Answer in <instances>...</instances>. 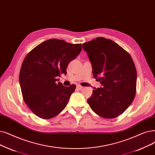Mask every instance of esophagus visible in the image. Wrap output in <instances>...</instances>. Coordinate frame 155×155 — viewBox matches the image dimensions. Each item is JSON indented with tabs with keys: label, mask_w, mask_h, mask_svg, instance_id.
Returning a JSON list of instances; mask_svg holds the SVG:
<instances>
[{
	"label": "esophagus",
	"mask_w": 155,
	"mask_h": 155,
	"mask_svg": "<svg viewBox=\"0 0 155 155\" xmlns=\"http://www.w3.org/2000/svg\"><path fill=\"white\" fill-rule=\"evenodd\" d=\"M82 89H83V87H82V86L80 85H77V89L78 91H80V90H82Z\"/></svg>",
	"instance_id": "esophagus-1"
}]
</instances>
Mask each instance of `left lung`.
<instances>
[{"mask_svg": "<svg viewBox=\"0 0 155 155\" xmlns=\"http://www.w3.org/2000/svg\"><path fill=\"white\" fill-rule=\"evenodd\" d=\"M92 66L94 78L103 87L87 99L99 116L113 118L132 103L136 92L137 71L130 55L111 40L97 37L82 45Z\"/></svg>", "mask_w": 155, "mask_h": 155, "instance_id": "left-lung-1", "label": "left lung"}]
</instances>
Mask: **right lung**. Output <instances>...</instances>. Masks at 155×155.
Wrapping results in <instances>:
<instances>
[{
	"label": "right lung",
	"mask_w": 155,
	"mask_h": 155,
	"mask_svg": "<svg viewBox=\"0 0 155 155\" xmlns=\"http://www.w3.org/2000/svg\"><path fill=\"white\" fill-rule=\"evenodd\" d=\"M81 50V44L51 38L25 57L19 73L20 87L25 103L37 117L49 119L65 108L76 85L64 87L56 81L66 75L67 66Z\"/></svg>",
	"instance_id": "obj_1"
}]
</instances>
